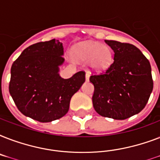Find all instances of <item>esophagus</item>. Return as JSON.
<instances>
[{"label": "esophagus", "mask_w": 160, "mask_h": 160, "mask_svg": "<svg viewBox=\"0 0 160 160\" xmlns=\"http://www.w3.org/2000/svg\"><path fill=\"white\" fill-rule=\"evenodd\" d=\"M90 72H86V75H85V79H86V80H89V79H90Z\"/></svg>", "instance_id": "obj_1"}]
</instances>
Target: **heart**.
I'll list each match as a JSON object with an SVG mask.
<instances>
[{"label": "heart", "instance_id": "b5f03b06", "mask_svg": "<svg viewBox=\"0 0 160 160\" xmlns=\"http://www.w3.org/2000/svg\"><path fill=\"white\" fill-rule=\"evenodd\" d=\"M75 55L82 61H90L95 70H106L112 62V51L108 46L100 43H83L75 49Z\"/></svg>", "mask_w": 160, "mask_h": 160}]
</instances>
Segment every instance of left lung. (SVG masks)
I'll list each match as a JSON object with an SVG mask.
<instances>
[{
	"label": "left lung",
	"mask_w": 160,
	"mask_h": 160,
	"mask_svg": "<svg viewBox=\"0 0 160 160\" xmlns=\"http://www.w3.org/2000/svg\"><path fill=\"white\" fill-rule=\"evenodd\" d=\"M114 51V62L105 72L90 75L93 106L101 116L125 119L144 109L154 83L149 60L134 45L105 41Z\"/></svg>",
	"instance_id": "1"
}]
</instances>
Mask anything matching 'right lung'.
<instances>
[{"mask_svg": "<svg viewBox=\"0 0 160 160\" xmlns=\"http://www.w3.org/2000/svg\"><path fill=\"white\" fill-rule=\"evenodd\" d=\"M63 53L62 43L53 39L31 45L13 62L9 92L24 115L46 123L66 114L70 99L85 82V72L60 77Z\"/></svg>", "mask_w": 160, "mask_h": 160, "instance_id": "right-lung-1", "label": "right lung"}]
</instances>
